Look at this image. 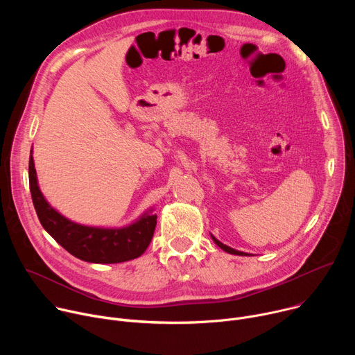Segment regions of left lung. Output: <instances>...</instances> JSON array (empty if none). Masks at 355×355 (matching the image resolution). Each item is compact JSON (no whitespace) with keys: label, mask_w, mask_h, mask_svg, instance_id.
I'll return each instance as SVG.
<instances>
[{"label":"left lung","mask_w":355,"mask_h":355,"mask_svg":"<svg viewBox=\"0 0 355 355\" xmlns=\"http://www.w3.org/2000/svg\"><path fill=\"white\" fill-rule=\"evenodd\" d=\"M212 239H214V241L222 248V250H225L226 252H230V254H236V256H248L247 252H243V251H237V250H234V248H232V247H229V245H226V244H223V243H220L218 239H215L214 236H212Z\"/></svg>","instance_id":"8db88e82"}]
</instances>
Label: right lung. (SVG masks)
<instances>
[{
    "mask_svg": "<svg viewBox=\"0 0 355 355\" xmlns=\"http://www.w3.org/2000/svg\"><path fill=\"white\" fill-rule=\"evenodd\" d=\"M29 188L33 207L44 230L74 257L96 264H115L140 257L148 247L157 223V215L146 212L135 223L119 227H91L69 220L49 205L39 189L31 151Z\"/></svg>",
    "mask_w": 355,
    "mask_h": 355,
    "instance_id": "obj_1",
    "label": "right lung"
}]
</instances>
